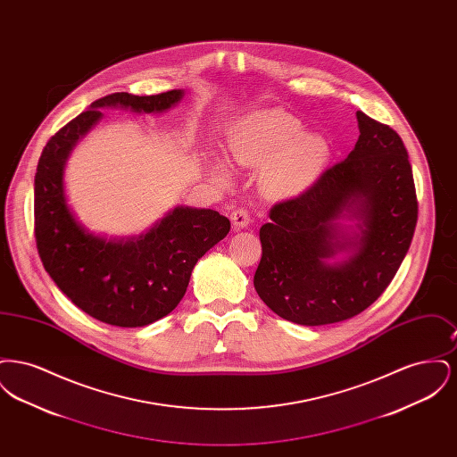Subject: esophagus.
Instances as JSON below:
<instances>
[{
    "label": "esophagus",
    "instance_id": "34e87169",
    "mask_svg": "<svg viewBox=\"0 0 457 457\" xmlns=\"http://www.w3.org/2000/svg\"><path fill=\"white\" fill-rule=\"evenodd\" d=\"M231 222H233V226L238 228V229L246 228V226L250 224V214H248V211H246V209H241V207L235 209L233 214H231Z\"/></svg>",
    "mask_w": 457,
    "mask_h": 457
}]
</instances>
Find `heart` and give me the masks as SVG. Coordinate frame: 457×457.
<instances>
[{"instance_id": "b5f03b06", "label": "heart", "mask_w": 457, "mask_h": 457, "mask_svg": "<svg viewBox=\"0 0 457 457\" xmlns=\"http://www.w3.org/2000/svg\"><path fill=\"white\" fill-rule=\"evenodd\" d=\"M284 109H262L241 118L228 137V155L243 168L262 170L269 194L302 195L322 173L328 145Z\"/></svg>"}]
</instances>
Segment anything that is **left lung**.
Masks as SVG:
<instances>
[{
    "mask_svg": "<svg viewBox=\"0 0 457 457\" xmlns=\"http://www.w3.org/2000/svg\"><path fill=\"white\" fill-rule=\"evenodd\" d=\"M356 120L360 137L348 157L302 195L276 204L261 228L255 289L274 313L300 326L343 322L369 308L413 239L418 202L408 151L391 127L361 111Z\"/></svg>",
    "mask_w": 457,
    "mask_h": 457,
    "instance_id": "8db88e82",
    "label": "left lung"
}]
</instances>
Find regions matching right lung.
Segmentation results:
<instances>
[{
    "mask_svg": "<svg viewBox=\"0 0 457 457\" xmlns=\"http://www.w3.org/2000/svg\"><path fill=\"white\" fill-rule=\"evenodd\" d=\"M181 97L183 90L109 94L56 131L39 157L34 224L44 269L73 303L109 326H149L171 313L185 296L198 259L229 233L231 224L218 211L178 205L140 237L94 235L66 204V161L103 118L101 109L162 112Z\"/></svg>",
    "mask_w": 457,
    "mask_h": 457,
    "instance_id": "add662e5",
    "label": "right lung"
}]
</instances>
